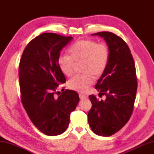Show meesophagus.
<instances>
[{
    "label": "esophagus",
    "instance_id": "34e87169",
    "mask_svg": "<svg viewBox=\"0 0 154 154\" xmlns=\"http://www.w3.org/2000/svg\"><path fill=\"white\" fill-rule=\"evenodd\" d=\"M79 98L81 99H85V98H87V96H85L83 94H79Z\"/></svg>",
    "mask_w": 154,
    "mask_h": 154
}]
</instances>
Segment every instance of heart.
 Wrapping results in <instances>:
<instances>
[{
	"mask_svg": "<svg viewBox=\"0 0 154 154\" xmlns=\"http://www.w3.org/2000/svg\"><path fill=\"white\" fill-rule=\"evenodd\" d=\"M68 56H61L58 59L59 69L66 76L73 73L75 63H81L83 75L74 76L67 81L71 90L85 92L93 83L94 79L100 77L108 66L109 50L107 44L92 39L76 41L68 50Z\"/></svg>",
	"mask_w": 154,
	"mask_h": 154,
	"instance_id": "heart-1",
	"label": "heart"
}]
</instances>
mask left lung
Masks as SVG:
<instances>
[{
    "label": "left lung",
    "instance_id": "8db88e82",
    "mask_svg": "<svg viewBox=\"0 0 154 154\" xmlns=\"http://www.w3.org/2000/svg\"><path fill=\"white\" fill-rule=\"evenodd\" d=\"M103 37L109 50L106 69L95 85L100 101L93 94L88 96L92 108L88 121L92 131L103 137H109L125 125L133 112L137 91V78L134 59L123 38L111 32L92 34Z\"/></svg>",
    "mask_w": 154,
    "mask_h": 154
}]
</instances>
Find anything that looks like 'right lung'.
Returning a JSON list of instances; mask_svg holds the SVG:
<instances>
[{"label": "right lung", "mask_w": 154, "mask_h": 154, "mask_svg": "<svg viewBox=\"0 0 154 154\" xmlns=\"http://www.w3.org/2000/svg\"><path fill=\"white\" fill-rule=\"evenodd\" d=\"M72 39L53 33L41 34L29 42L20 59L21 102L34 125L48 136L66 131L79 101L75 91L66 89L59 94L56 91L66 82L58 65L60 51Z\"/></svg>", "instance_id": "right-lung-1"}]
</instances>
